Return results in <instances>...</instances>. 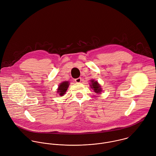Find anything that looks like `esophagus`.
<instances>
[{
  "instance_id": "obj_1",
  "label": "esophagus",
  "mask_w": 156,
  "mask_h": 156,
  "mask_svg": "<svg viewBox=\"0 0 156 156\" xmlns=\"http://www.w3.org/2000/svg\"><path fill=\"white\" fill-rule=\"evenodd\" d=\"M81 81H82L81 77H79V78H77L75 79V82L76 83H80V82H81Z\"/></svg>"
}]
</instances>
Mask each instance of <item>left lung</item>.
Masks as SVG:
<instances>
[{
	"mask_svg": "<svg viewBox=\"0 0 156 156\" xmlns=\"http://www.w3.org/2000/svg\"><path fill=\"white\" fill-rule=\"evenodd\" d=\"M90 88L94 90L95 92L97 94H100L102 91V89L101 88V86L98 83L97 81H94V80H90Z\"/></svg>",
	"mask_w": 156,
	"mask_h": 156,
	"instance_id": "1",
	"label": "left lung"
}]
</instances>
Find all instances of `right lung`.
<instances>
[{"label":"right lung","mask_w":156,"mask_h":156,"mask_svg":"<svg viewBox=\"0 0 156 156\" xmlns=\"http://www.w3.org/2000/svg\"><path fill=\"white\" fill-rule=\"evenodd\" d=\"M68 87H69V82L68 81L62 82L61 83H60V85L58 87V88L57 89L58 90L57 92L60 96H63L66 94Z\"/></svg>","instance_id":"add662e5"}]
</instances>
